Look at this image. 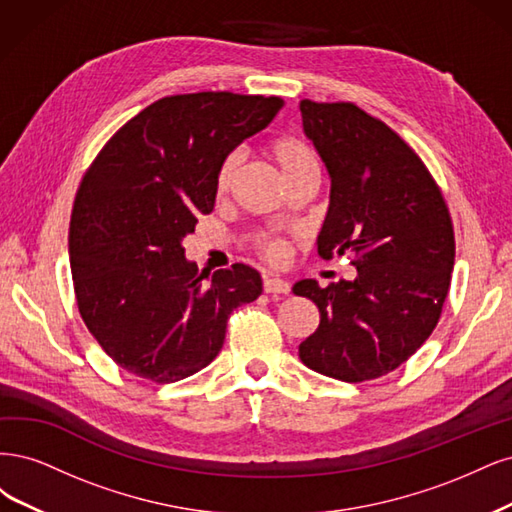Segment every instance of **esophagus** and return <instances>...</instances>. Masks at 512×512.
Instances as JSON below:
<instances>
[{
  "label": "esophagus",
  "instance_id": "34e87169",
  "mask_svg": "<svg viewBox=\"0 0 512 512\" xmlns=\"http://www.w3.org/2000/svg\"><path fill=\"white\" fill-rule=\"evenodd\" d=\"M263 291L266 293H272V295H276V293H289L291 291V285L287 283V280H283V278H274V276H263Z\"/></svg>",
  "mask_w": 512,
  "mask_h": 512
}]
</instances>
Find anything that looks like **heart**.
Returning <instances> with one entry per match:
<instances>
[{
    "instance_id": "obj_1",
    "label": "heart",
    "mask_w": 512,
    "mask_h": 512,
    "mask_svg": "<svg viewBox=\"0 0 512 512\" xmlns=\"http://www.w3.org/2000/svg\"><path fill=\"white\" fill-rule=\"evenodd\" d=\"M266 155L270 157V161L276 166V170L283 174V178L287 180V185L293 183L295 178H300L306 172L319 170V161L317 155L312 148L295 136H274L268 144H266ZM242 157L238 151L227 153L221 161V166L217 170V180H214V187H217L219 195H225L229 189H232L234 180L238 176ZM255 251L261 259H266L270 263H283L289 257V240L280 234L274 232H266L259 234L253 240Z\"/></svg>"
}]
</instances>
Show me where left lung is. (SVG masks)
I'll return each mask as SVG.
<instances>
[{
	"mask_svg": "<svg viewBox=\"0 0 512 512\" xmlns=\"http://www.w3.org/2000/svg\"><path fill=\"white\" fill-rule=\"evenodd\" d=\"M306 136L332 176L317 251L353 255L355 280L293 293L321 323L300 344L304 366L344 383L400 368L432 336L451 287L455 232L444 195L400 134L353 102L302 100Z\"/></svg>",
	"mask_w": 512,
	"mask_h": 512,
	"instance_id": "1",
	"label": "left lung"
}]
</instances>
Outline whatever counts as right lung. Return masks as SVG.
I'll return each instance as SVG.
<instances>
[{
    "label": "right lung",
    "mask_w": 512,
    "mask_h": 512,
    "mask_svg": "<svg viewBox=\"0 0 512 512\" xmlns=\"http://www.w3.org/2000/svg\"><path fill=\"white\" fill-rule=\"evenodd\" d=\"M283 97L202 91L161 97L114 134L80 180L70 221L76 304L114 364L157 385L219 355L227 319L257 300L261 276L208 274L183 238L214 208L227 153L266 127Z\"/></svg>",
    "instance_id": "right-lung-1"
}]
</instances>
